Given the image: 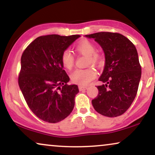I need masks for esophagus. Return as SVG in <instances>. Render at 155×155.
<instances>
[{"mask_svg":"<svg viewBox=\"0 0 155 155\" xmlns=\"http://www.w3.org/2000/svg\"><path fill=\"white\" fill-rule=\"evenodd\" d=\"M88 88L87 86H79V91H84V90H86Z\"/></svg>","mask_w":155,"mask_h":155,"instance_id":"34e87169","label":"esophagus"}]
</instances>
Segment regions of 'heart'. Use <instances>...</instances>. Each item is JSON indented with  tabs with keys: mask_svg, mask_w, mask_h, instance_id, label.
<instances>
[{
	"mask_svg": "<svg viewBox=\"0 0 155 155\" xmlns=\"http://www.w3.org/2000/svg\"><path fill=\"white\" fill-rule=\"evenodd\" d=\"M76 49L79 52L88 57L87 63L98 65L101 61V57L96 52V48L94 43L88 40H83L76 45ZM61 61L64 67L67 69H71L74 64V57L69 50H64L61 54ZM96 71L94 68L77 69L71 74V79L74 83L81 86L88 85L96 76Z\"/></svg>",
	"mask_w": 155,
	"mask_h": 155,
	"instance_id": "heart-1",
	"label": "heart"
}]
</instances>
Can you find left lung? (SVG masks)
I'll return each mask as SVG.
<instances>
[{"instance_id": "8db88e82", "label": "left lung", "mask_w": 155, "mask_h": 155, "mask_svg": "<svg viewBox=\"0 0 155 155\" xmlns=\"http://www.w3.org/2000/svg\"><path fill=\"white\" fill-rule=\"evenodd\" d=\"M102 47L105 66L98 86V94L92 100L95 110L107 117L123 114L131 106L137 94L141 78L137 49L123 35L101 32L86 35Z\"/></svg>"}]
</instances>
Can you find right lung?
<instances>
[{"label":"right lung","mask_w":155,"mask_h":155,"mask_svg":"<svg viewBox=\"0 0 155 155\" xmlns=\"http://www.w3.org/2000/svg\"><path fill=\"white\" fill-rule=\"evenodd\" d=\"M79 35H49L36 38L21 57L18 84L32 113L47 123H56L69 115L79 93L77 85H68L61 54Z\"/></svg>","instance_id":"right-lung-1"}]
</instances>
